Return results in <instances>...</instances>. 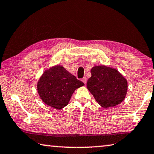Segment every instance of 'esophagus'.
I'll use <instances>...</instances> for the list:
<instances>
[{
	"instance_id": "esophagus-1",
	"label": "esophagus",
	"mask_w": 154,
	"mask_h": 154,
	"mask_svg": "<svg viewBox=\"0 0 154 154\" xmlns=\"http://www.w3.org/2000/svg\"><path fill=\"white\" fill-rule=\"evenodd\" d=\"M82 81L83 82H84L85 84H86V83H87V79H86V77H84V78H83V79H82Z\"/></svg>"
}]
</instances>
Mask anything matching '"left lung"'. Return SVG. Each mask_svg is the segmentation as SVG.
Here are the masks:
<instances>
[{
  "label": "left lung",
  "instance_id": "1",
  "mask_svg": "<svg viewBox=\"0 0 154 154\" xmlns=\"http://www.w3.org/2000/svg\"><path fill=\"white\" fill-rule=\"evenodd\" d=\"M87 82L88 89L97 103L104 108L116 106L125 98L128 82L115 68L95 66Z\"/></svg>",
  "mask_w": 154,
  "mask_h": 154
}]
</instances>
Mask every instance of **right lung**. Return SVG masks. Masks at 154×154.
<instances>
[{
    "instance_id": "1",
    "label": "right lung",
    "mask_w": 154,
    "mask_h": 154,
    "mask_svg": "<svg viewBox=\"0 0 154 154\" xmlns=\"http://www.w3.org/2000/svg\"><path fill=\"white\" fill-rule=\"evenodd\" d=\"M84 85L62 66L56 65L46 70L39 79V96L47 106L57 109L66 106L75 90Z\"/></svg>"
}]
</instances>
